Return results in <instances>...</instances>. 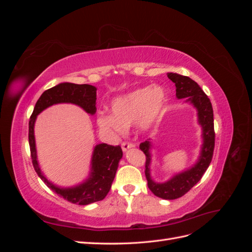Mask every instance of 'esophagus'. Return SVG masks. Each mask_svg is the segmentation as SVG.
<instances>
[{"mask_svg": "<svg viewBox=\"0 0 252 252\" xmlns=\"http://www.w3.org/2000/svg\"><path fill=\"white\" fill-rule=\"evenodd\" d=\"M133 147H134V144H132V143H128V142H123V143H122V149H123L124 152L127 151L128 149L133 148Z\"/></svg>", "mask_w": 252, "mask_h": 252, "instance_id": "obj_1", "label": "esophagus"}]
</instances>
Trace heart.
Returning <instances> with one entry per match:
<instances>
[{
    "label": "heart",
    "mask_w": 252,
    "mask_h": 252,
    "mask_svg": "<svg viewBox=\"0 0 252 252\" xmlns=\"http://www.w3.org/2000/svg\"><path fill=\"white\" fill-rule=\"evenodd\" d=\"M166 101V90L159 85L146 86L117 97L111 103V116L98 113L96 126L106 134L120 135L135 123L146 131L161 114Z\"/></svg>",
    "instance_id": "b5f03b06"
}]
</instances>
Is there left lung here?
Listing matches in <instances>:
<instances>
[{"mask_svg":"<svg viewBox=\"0 0 252 252\" xmlns=\"http://www.w3.org/2000/svg\"><path fill=\"white\" fill-rule=\"evenodd\" d=\"M168 77L175 84V91H177L178 98H185L187 103L192 104L197 110V119L199 124L202 126V138L203 145L201 154L197 162L185 171H182L165 183H157L151 179L150 175V162H151V143L145 141L140 144V149L146 156V163H145V175H146L148 188L155 195L164 200L179 199L185 193H187L197 182H199L205 171L209 167L213 149H215V126H213V109L209 97L205 94L202 88L194 82L185 75L169 72Z\"/></svg>","mask_w":252,"mask_h":252,"instance_id":"obj_1","label":"left lung"}]
</instances>
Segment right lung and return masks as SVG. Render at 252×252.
Masks as SVG:
<instances>
[{"mask_svg":"<svg viewBox=\"0 0 252 252\" xmlns=\"http://www.w3.org/2000/svg\"><path fill=\"white\" fill-rule=\"evenodd\" d=\"M96 88L88 84L61 83L50 89L45 90L37 100L33 112L29 120V146L32 154V165L41 180L53 190L57 194L62 196L66 201L78 204L88 205L97 201H102L107 195L111 188V184L116 177V172L120 159L123 157V151L120 146H112L105 143L95 145L93 158H91V169L88 179L74 187L62 188L52 184L47 180L37 162L35 139H34V123L36 116L49 106L61 103H70L80 106L87 113L94 116L96 111Z\"/></svg>","mask_w":252,"mask_h":252,"instance_id":"obj_1","label":"right lung"}]
</instances>
